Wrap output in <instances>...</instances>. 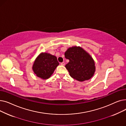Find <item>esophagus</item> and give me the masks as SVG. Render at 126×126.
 I'll use <instances>...</instances> for the list:
<instances>
[{
	"label": "esophagus",
	"instance_id": "esophagus-1",
	"mask_svg": "<svg viewBox=\"0 0 126 126\" xmlns=\"http://www.w3.org/2000/svg\"><path fill=\"white\" fill-rule=\"evenodd\" d=\"M61 65H62V66H64L65 65V63L64 62H63L61 63Z\"/></svg>",
	"mask_w": 126,
	"mask_h": 126
}]
</instances>
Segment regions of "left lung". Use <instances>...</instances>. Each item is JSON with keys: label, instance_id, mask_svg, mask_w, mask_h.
Masks as SVG:
<instances>
[{"label": "left lung", "instance_id": "8db88e82", "mask_svg": "<svg viewBox=\"0 0 126 126\" xmlns=\"http://www.w3.org/2000/svg\"><path fill=\"white\" fill-rule=\"evenodd\" d=\"M65 57L69 62L65 67L69 75L77 81L88 80L93 77L95 70L94 59L80 46L69 47L65 52Z\"/></svg>", "mask_w": 126, "mask_h": 126}]
</instances>
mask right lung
I'll return each mask as SVG.
<instances>
[{
  "label": "right lung",
  "mask_w": 126,
  "mask_h": 126,
  "mask_svg": "<svg viewBox=\"0 0 126 126\" xmlns=\"http://www.w3.org/2000/svg\"><path fill=\"white\" fill-rule=\"evenodd\" d=\"M59 65L56 56L42 52L36 59L32 65V70L38 77L46 80L52 75Z\"/></svg>",
  "instance_id": "right-lung-1"
}]
</instances>
